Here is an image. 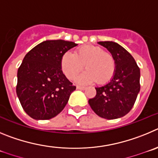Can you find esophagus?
<instances>
[{
    "label": "esophagus",
    "mask_w": 158,
    "mask_h": 158,
    "mask_svg": "<svg viewBox=\"0 0 158 158\" xmlns=\"http://www.w3.org/2000/svg\"><path fill=\"white\" fill-rule=\"evenodd\" d=\"M77 88L78 89H86V86H77Z\"/></svg>",
    "instance_id": "esophagus-1"
}]
</instances>
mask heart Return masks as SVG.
Listing matches in <instances>:
<instances>
[{
	"label": "heart",
	"mask_w": 158,
	"mask_h": 158,
	"mask_svg": "<svg viewBox=\"0 0 158 158\" xmlns=\"http://www.w3.org/2000/svg\"><path fill=\"white\" fill-rule=\"evenodd\" d=\"M61 69L69 79H74L82 72L83 65L86 72L77 79L79 83L96 81L106 84L113 79L116 71V62L113 55L98 46L86 45L76 49L74 53L66 52L61 58Z\"/></svg>",
	"instance_id": "heart-1"
}]
</instances>
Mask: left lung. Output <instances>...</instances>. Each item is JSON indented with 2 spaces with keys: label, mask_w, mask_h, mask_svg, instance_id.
Here are the masks:
<instances>
[{
  "label": "left lung",
  "mask_w": 158,
  "mask_h": 158,
  "mask_svg": "<svg viewBox=\"0 0 158 158\" xmlns=\"http://www.w3.org/2000/svg\"><path fill=\"white\" fill-rule=\"evenodd\" d=\"M115 59L116 71L109 83L96 87L89 105L98 116L107 120L120 118L132 109L140 90V69L133 56L113 42H99Z\"/></svg>",
  "instance_id": "left-lung-1"
}]
</instances>
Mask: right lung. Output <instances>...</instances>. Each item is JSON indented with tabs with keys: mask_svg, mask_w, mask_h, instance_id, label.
Instances as JSON below:
<instances>
[{
	"mask_svg": "<svg viewBox=\"0 0 158 158\" xmlns=\"http://www.w3.org/2000/svg\"><path fill=\"white\" fill-rule=\"evenodd\" d=\"M77 44L48 40L27 52L17 72L16 94L23 110L35 120H49L59 114L76 86L61 70V58Z\"/></svg>",
	"mask_w": 158,
	"mask_h": 158,
	"instance_id": "obj_1",
	"label": "right lung"
}]
</instances>
